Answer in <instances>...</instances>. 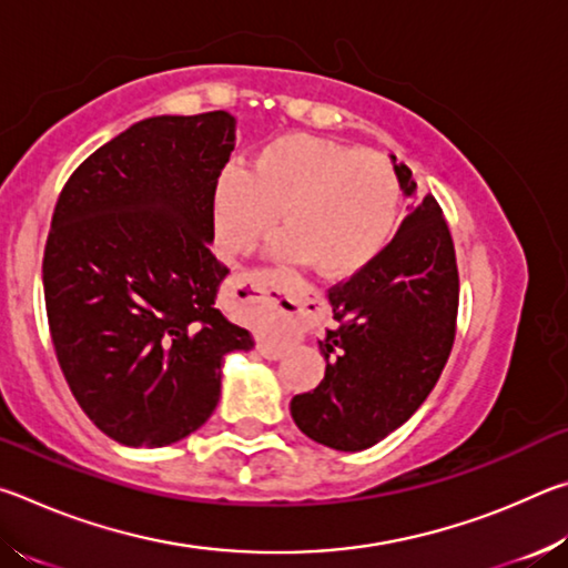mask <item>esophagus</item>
I'll use <instances>...</instances> for the list:
<instances>
[{
    "label": "esophagus",
    "instance_id": "34e87169",
    "mask_svg": "<svg viewBox=\"0 0 568 568\" xmlns=\"http://www.w3.org/2000/svg\"><path fill=\"white\" fill-rule=\"evenodd\" d=\"M235 287H245L247 293H255L257 297H263V301L275 303L277 311L285 315L287 333H291V338H297V335L303 333V321H301L303 307H301V301H295L293 295L285 293L281 275H273V273L240 275L237 281H235ZM257 353H261L263 358H271V361L283 358V348H277V345H267V343L257 345Z\"/></svg>",
    "mask_w": 568,
    "mask_h": 568
}]
</instances>
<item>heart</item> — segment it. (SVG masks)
<instances>
[{
    "mask_svg": "<svg viewBox=\"0 0 568 568\" xmlns=\"http://www.w3.org/2000/svg\"><path fill=\"white\" fill-rule=\"evenodd\" d=\"M400 185L390 162L341 142L291 132L263 145L247 170L220 172L213 192L217 243L250 253L271 233L287 263L351 277L386 250L398 225Z\"/></svg>",
    "mask_w": 568,
    "mask_h": 568,
    "instance_id": "heart-1",
    "label": "heart"
}]
</instances>
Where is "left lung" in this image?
<instances>
[{"instance_id": "1", "label": "left lung", "mask_w": 568, "mask_h": 568, "mask_svg": "<svg viewBox=\"0 0 568 568\" xmlns=\"http://www.w3.org/2000/svg\"><path fill=\"white\" fill-rule=\"evenodd\" d=\"M390 160L403 195L416 197L410 170ZM328 303L338 328L318 341L325 378L291 413L315 444L353 454L420 408L454 348L458 267L436 197L420 200L376 261L333 285Z\"/></svg>"}]
</instances>
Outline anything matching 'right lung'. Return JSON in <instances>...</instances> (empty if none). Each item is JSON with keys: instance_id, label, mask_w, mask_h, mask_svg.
<instances>
[{"instance_id": "add662e5", "label": "right lung", "mask_w": 568, "mask_h": 568, "mask_svg": "<svg viewBox=\"0 0 568 568\" xmlns=\"http://www.w3.org/2000/svg\"><path fill=\"white\" fill-rule=\"evenodd\" d=\"M230 112L160 114L94 150L67 180L42 283L72 396L122 446L160 448L213 416L227 353L253 335L215 307L227 267L210 253Z\"/></svg>"}]
</instances>
